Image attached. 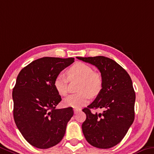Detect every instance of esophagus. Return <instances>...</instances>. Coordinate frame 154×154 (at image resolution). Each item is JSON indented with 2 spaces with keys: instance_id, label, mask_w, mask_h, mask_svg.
<instances>
[{
  "instance_id": "obj_1",
  "label": "esophagus",
  "mask_w": 154,
  "mask_h": 154,
  "mask_svg": "<svg viewBox=\"0 0 154 154\" xmlns=\"http://www.w3.org/2000/svg\"><path fill=\"white\" fill-rule=\"evenodd\" d=\"M82 109H79V108H74V113L75 114H77L78 112L81 111Z\"/></svg>"
}]
</instances>
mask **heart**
Listing matches in <instances>:
<instances>
[{
	"label": "heart",
	"instance_id": "b5f03b06",
	"mask_svg": "<svg viewBox=\"0 0 154 154\" xmlns=\"http://www.w3.org/2000/svg\"><path fill=\"white\" fill-rule=\"evenodd\" d=\"M70 79H78L81 80L79 91V93L70 94L64 99V105L67 107L79 108L88 103L90 94L94 97L98 94L102 88L101 75L94 72L88 64L77 62L72 65L67 70ZM68 79L63 74H58L54 80V86L58 93L65 96L68 93Z\"/></svg>",
	"mask_w": 154,
	"mask_h": 154
}]
</instances>
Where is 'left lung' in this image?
Here are the masks:
<instances>
[{"instance_id": "8db88e82", "label": "left lung", "mask_w": 154, "mask_h": 154, "mask_svg": "<svg viewBox=\"0 0 154 154\" xmlns=\"http://www.w3.org/2000/svg\"><path fill=\"white\" fill-rule=\"evenodd\" d=\"M77 59L96 66L101 72L102 88L96 99L83 109L86 119L82 131L90 145L109 149L123 140L134 120L136 94L131 77L123 67L103 56ZM103 109L102 113H92L91 109Z\"/></svg>"}]
</instances>
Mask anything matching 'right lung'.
I'll return each mask as SVG.
<instances>
[{
    "label": "right lung",
    "instance_id": "obj_1",
    "mask_svg": "<svg viewBox=\"0 0 154 154\" xmlns=\"http://www.w3.org/2000/svg\"><path fill=\"white\" fill-rule=\"evenodd\" d=\"M74 58L45 57L20 70L12 92L14 118L25 140L33 147L48 149L64 137L72 108L56 109L62 101L55 78L74 62Z\"/></svg>",
    "mask_w": 154,
    "mask_h": 154
}]
</instances>
